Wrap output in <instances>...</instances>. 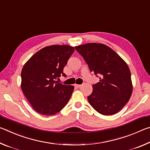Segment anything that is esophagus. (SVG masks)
Masks as SVG:
<instances>
[{
	"label": "esophagus",
	"mask_w": 150,
	"mask_h": 150,
	"mask_svg": "<svg viewBox=\"0 0 150 150\" xmlns=\"http://www.w3.org/2000/svg\"><path fill=\"white\" fill-rule=\"evenodd\" d=\"M75 86L77 87H78V88H79V87H81V86H82V85H75Z\"/></svg>",
	"instance_id": "1"
}]
</instances>
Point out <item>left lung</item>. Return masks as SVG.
Segmentation results:
<instances>
[{
	"label": "left lung",
	"instance_id": "left-lung-1",
	"mask_svg": "<svg viewBox=\"0 0 150 150\" xmlns=\"http://www.w3.org/2000/svg\"><path fill=\"white\" fill-rule=\"evenodd\" d=\"M89 67L100 76L87 96L92 107L103 115L118 112L130 99L132 93L130 71L126 63L105 44L91 43L75 47Z\"/></svg>",
	"mask_w": 150,
	"mask_h": 150
}]
</instances>
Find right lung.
I'll list each match as a JSON object with an SVG mask.
<instances>
[{
  "instance_id": "right-lung-1",
  "label": "right lung",
  "mask_w": 150,
  "mask_h": 150,
  "mask_svg": "<svg viewBox=\"0 0 150 150\" xmlns=\"http://www.w3.org/2000/svg\"><path fill=\"white\" fill-rule=\"evenodd\" d=\"M74 51V47L67 45L47 46L35 53L22 68V92L41 115H55L69 100L74 87L55 80L66 76L63 68Z\"/></svg>"
}]
</instances>
